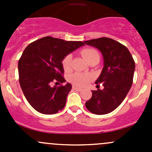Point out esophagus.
Returning a JSON list of instances; mask_svg holds the SVG:
<instances>
[{
	"label": "esophagus",
	"mask_w": 152,
	"mask_h": 152,
	"mask_svg": "<svg viewBox=\"0 0 152 152\" xmlns=\"http://www.w3.org/2000/svg\"><path fill=\"white\" fill-rule=\"evenodd\" d=\"M73 90H76V91H79V92H80V91H82V88H80V87H76V86H73Z\"/></svg>",
	"instance_id": "esophagus-1"
}]
</instances>
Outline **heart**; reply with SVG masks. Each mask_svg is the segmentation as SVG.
<instances>
[{
    "mask_svg": "<svg viewBox=\"0 0 152 152\" xmlns=\"http://www.w3.org/2000/svg\"><path fill=\"white\" fill-rule=\"evenodd\" d=\"M82 56L87 61L90 60L95 56H99V53L96 50L93 48H85L81 51ZM71 59L72 56L67 54L63 58L62 61V65L64 70L68 72L71 68ZM91 80V76L90 74L82 73H74L69 76V81L73 85L76 86H85L89 83Z\"/></svg>",
    "mask_w": 152,
    "mask_h": 152,
    "instance_id": "b5f03b06",
    "label": "heart"
}]
</instances>
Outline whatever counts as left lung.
Here are the masks:
<instances>
[{
	"mask_svg": "<svg viewBox=\"0 0 152 152\" xmlns=\"http://www.w3.org/2000/svg\"><path fill=\"white\" fill-rule=\"evenodd\" d=\"M84 42L99 49L104 58V67L96 81L102 83L104 89L93 90L85 106L93 114H107L122 103L129 91L135 63L128 48L114 39L101 37Z\"/></svg>",
	"mask_w": 152,
	"mask_h": 152,
	"instance_id": "8db88e82",
	"label": "left lung"
}]
</instances>
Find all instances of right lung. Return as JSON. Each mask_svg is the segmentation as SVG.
<instances>
[{
  "instance_id": "obj_1",
  "label": "right lung",
  "mask_w": 152,
  "mask_h": 152,
  "mask_svg": "<svg viewBox=\"0 0 152 152\" xmlns=\"http://www.w3.org/2000/svg\"><path fill=\"white\" fill-rule=\"evenodd\" d=\"M84 45L81 41L45 37L26 48L18 62L19 82L26 99L34 110L50 115L65 107L71 85L52 87L51 84L65 82L62 59Z\"/></svg>"
}]
</instances>
